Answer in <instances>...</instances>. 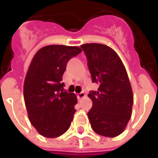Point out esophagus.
<instances>
[{
	"mask_svg": "<svg viewBox=\"0 0 158 158\" xmlns=\"http://www.w3.org/2000/svg\"><path fill=\"white\" fill-rule=\"evenodd\" d=\"M84 97H85V93H84V92H80V93L77 94V98H78V100H81V99L83 98Z\"/></svg>",
	"mask_w": 158,
	"mask_h": 158,
	"instance_id": "obj_1",
	"label": "esophagus"
}]
</instances>
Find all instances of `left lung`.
Returning <instances> with one entry per match:
<instances>
[{"instance_id":"8db88e82","label":"left lung","mask_w":158,"mask_h":158,"mask_svg":"<svg viewBox=\"0 0 158 158\" xmlns=\"http://www.w3.org/2000/svg\"><path fill=\"white\" fill-rule=\"evenodd\" d=\"M84 52L92 82L99 85L88 95L92 108L88 117L91 128L99 135H120L131 118L134 96L124 65L111 47L102 44H85Z\"/></svg>"}]
</instances>
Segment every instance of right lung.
I'll use <instances>...</instances> for the list:
<instances>
[{
    "label": "right lung",
    "mask_w": 158,
    "mask_h": 158,
    "mask_svg": "<svg viewBox=\"0 0 158 158\" xmlns=\"http://www.w3.org/2000/svg\"><path fill=\"white\" fill-rule=\"evenodd\" d=\"M77 46L51 45L34 55L25 76L23 98L29 119L41 135L55 138L69 128L76 112V96L64 89L62 76Z\"/></svg>",
    "instance_id": "right-lung-1"
}]
</instances>
